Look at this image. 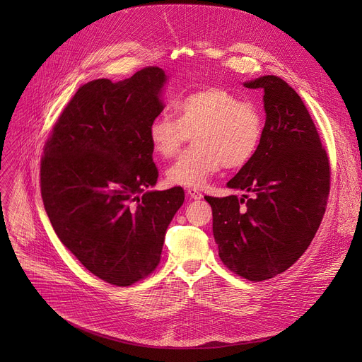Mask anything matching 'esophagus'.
Returning <instances> with one entry per match:
<instances>
[{
    "label": "esophagus",
    "instance_id": "1",
    "mask_svg": "<svg viewBox=\"0 0 362 362\" xmlns=\"http://www.w3.org/2000/svg\"><path fill=\"white\" fill-rule=\"evenodd\" d=\"M186 194H187V197L191 198V199H201L202 198V194L199 192V191H197V189H192V187H189L187 191H186Z\"/></svg>",
    "mask_w": 362,
    "mask_h": 362
}]
</instances>
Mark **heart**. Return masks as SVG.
Here are the masks:
<instances>
[{
    "label": "heart",
    "instance_id": "b5f03b06",
    "mask_svg": "<svg viewBox=\"0 0 362 362\" xmlns=\"http://www.w3.org/2000/svg\"><path fill=\"white\" fill-rule=\"evenodd\" d=\"M175 108L177 119L163 112L148 127L151 146L163 158L175 157L194 136L195 146L167 170L168 183L199 189L223 167L242 168L255 157L264 132L255 104L208 86L185 95Z\"/></svg>",
    "mask_w": 362,
    "mask_h": 362
}]
</instances>
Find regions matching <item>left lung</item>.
Listing matches in <instances>:
<instances>
[{
	"label": "left lung",
	"mask_w": 362,
	"mask_h": 362,
	"mask_svg": "<svg viewBox=\"0 0 362 362\" xmlns=\"http://www.w3.org/2000/svg\"><path fill=\"white\" fill-rule=\"evenodd\" d=\"M245 86L264 90L267 117L255 157L227 186L252 195L205 199L221 262L261 281L286 272L314 239L327 206L330 160L295 89L272 74Z\"/></svg>",
	"instance_id": "1"
}]
</instances>
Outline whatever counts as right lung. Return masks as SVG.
Here are the masks:
<instances>
[{"label": "right lung", "mask_w": 362, "mask_h": 362, "mask_svg": "<svg viewBox=\"0 0 362 362\" xmlns=\"http://www.w3.org/2000/svg\"><path fill=\"white\" fill-rule=\"evenodd\" d=\"M163 69L119 83L95 79L69 101L44 145L41 197L59 239L83 267L114 286L154 272L164 235L185 201L180 186H154L148 127L160 116Z\"/></svg>", "instance_id": "add662e5"}]
</instances>
